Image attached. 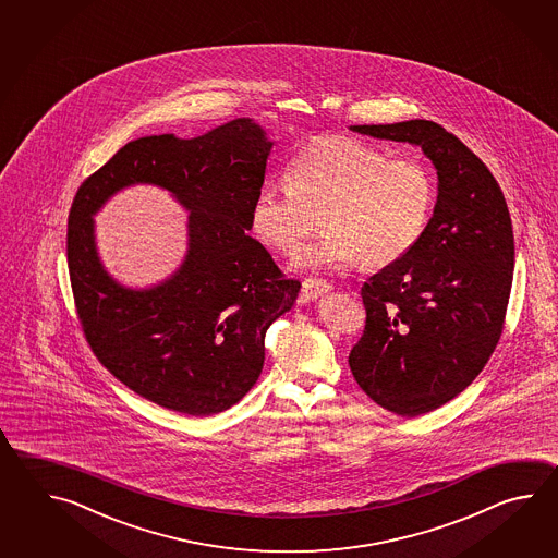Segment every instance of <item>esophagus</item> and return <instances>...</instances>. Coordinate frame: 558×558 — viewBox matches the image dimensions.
I'll list each match as a JSON object with an SVG mask.
<instances>
[{
  "instance_id": "esophagus-1",
  "label": "esophagus",
  "mask_w": 558,
  "mask_h": 558,
  "mask_svg": "<svg viewBox=\"0 0 558 558\" xmlns=\"http://www.w3.org/2000/svg\"><path fill=\"white\" fill-rule=\"evenodd\" d=\"M329 289H331V284L327 283V281L313 279V277H311V279L303 281L301 293L305 296V301H315V299H319L320 295H325Z\"/></svg>"
}]
</instances>
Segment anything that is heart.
Masks as SVG:
<instances>
[{
  "label": "heart",
  "instance_id": "b5f03b06",
  "mask_svg": "<svg viewBox=\"0 0 558 558\" xmlns=\"http://www.w3.org/2000/svg\"><path fill=\"white\" fill-rule=\"evenodd\" d=\"M435 178L418 159H389L351 137H319L287 169V187H263L250 226L271 250L295 251L315 229L295 267L325 271L359 262L380 269L409 255L427 229Z\"/></svg>",
  "mask_w": 558,
  "mask_h": 558
}]
</instances>
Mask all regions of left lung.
Returning a JSON list of instances; mask_svg holds the SVG:
<instances>
[{
	"instance_id": "1",
	"label": "left lung",
	"mask_w": 558,
	"mask_h": 558,
	"mask_svg": "<svg viewBox=\"0 0 558 558\" xmlns=\"http://www.w3.org/2000/svg\"><path fill=\"white\" fill-rule=\"evenodd\" d=\"M351 130L418 145L437 169L439 195L423 238L361 289L367 320L349 355L375 403L425 415L476 379L500 339L514 269L509 207L485 163L435 121Z\"/></svg>"
}]
</instances>
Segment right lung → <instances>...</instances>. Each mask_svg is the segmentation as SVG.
<instances>
[{
  "instance_id": "add662e5",
  "label": "right lung",
  "mask_w": 558,
  "mask_h": 558,
  "mask_svg": "<svg viewBox=\"0 0 558 558\" xmlns=\"http://www.w3.org/2000/svg\"><path fill=\"white\" fill-rule=\"evenodd\" d=\"M271 147L250 118L193 140L140 137L75 193L68 267L85 339L116 379L169 411L209 416L239 403L262 375L265 332L295 303L301 283L245 233ZM137 182L191 211L186 259L149 290L118 284L94 245L93 215Z\"/></svg>"
}]
</instances>
